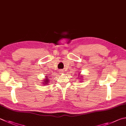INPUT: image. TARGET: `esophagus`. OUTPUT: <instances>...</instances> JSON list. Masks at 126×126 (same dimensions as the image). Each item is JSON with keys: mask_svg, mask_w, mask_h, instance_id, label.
I'll use <instances>...</instances> for the list:
<instances>
[{"mask_svg": "<svg viewBox=\"0 0 126 126\" xmlns=\"http://www.w3.org/2000/svg\"><path fill=\"white\" fill-rule=\"evenodd\" d=\"M60 72L61 73H62L63 72V70H60Z\"/></svg>", "mask_w": 126, "mask_h": 126, "instance_id": "esophagus-1", "label": "esophagus"}]
</instances>
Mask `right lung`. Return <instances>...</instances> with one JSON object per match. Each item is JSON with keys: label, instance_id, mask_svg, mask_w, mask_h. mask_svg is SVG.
<instances>
[{"label": "right lung", "instance_id": "right-lung-1", "mask_svg": "<svg viewBox=\"0 0 126 126\" xmlns=\"http://www.w3.org/2000/svg\"><path fill=\"white\" fill-rule=\"evenodd\" d=\"M47 78V77H46ZM44 81H45V83H45L46 84H47V82H48L49 81V79H48V78H47V79H46V80H43Z\"/></svg>", "mask_w": 126, "mask_h": 126}]
</instances>
